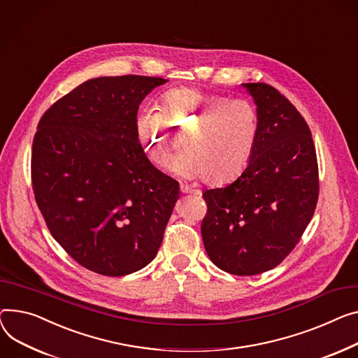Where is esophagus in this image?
Returning a JSON list of instances; mask_svg holds the SVG:
<instances>
[{
    "label": "esophagus",
    "instance_id": "34e87169",
    "mask_svg": "<svg viewBox=\"0 0 358 358\" xmlns=\"http://www.w3.org/2000/svg\"><path fill=\"white\" fill-rule=\"evenodd\" d=\"M180 192L181 193H189V194H200L199 189H193V188L185 187V185H180Z\"/></svg>",
    "mask_w": 358,
    "mask_h": 358
}]
</instances>
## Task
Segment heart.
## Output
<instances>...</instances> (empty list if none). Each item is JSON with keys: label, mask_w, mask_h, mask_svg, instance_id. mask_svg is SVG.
Instances as JSON below:
<instances>
[{"label": "heart", "mask_w": 358, "mask_h": 358, "mask_svg": "<svg viewBox=\"0 0 358 358\" xmlns=\"http://www.w3.org/2000/svg\"><path fill=\"white\" fill-rule=\"evenodd\" d=\"M259 121L255 106L245 99L197 89H171L159 98L158 112L138 115L136 131L154 166L170 165L177 139L185 151L174 171L207 185H224L239 177L250 159Z\"/></svg>", "instance_id": "1"}]
</instances>
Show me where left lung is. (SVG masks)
Here are the masks:
<instances>
[{
	"mask_svg": "<svg viewBox=\"0 0 358 358\" xmlns=\"http://www.w3.org/2000/svg\"><path fill=\"white\" fill-rule=\"evenodd\" d=\"M257 112V138L242 176L203 193L201 236L211 262L237 276L278 266L301 241L320 196L311 129L298 109L266 83L243 85Z\"/></svg>",
	"mask_w": 358,
	"mask_h": 358,
	"instance_id": "left-lung-1",
	"label": "left lung"
}]
</instances>
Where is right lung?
Returning <instances> with one entry per match:
<instances>
[{
	"mask_svg": "<svg viewBox=\"0 0 358 358\" xmlns=\"http://www.w3.org/2000/svg\"><path fill=\"white\" fill-rule=\"evenodd\" d=\"M162 78L90 79L47 109L31 150V184L47 229L83 268L124 276L155 257L178 199L138 141L141 102Z\"/></svg>",
	"mask_w": 358,
	"mask_h": 358,
	"instance_id": "1",
	"label": "right lung"
}]
</instances>
